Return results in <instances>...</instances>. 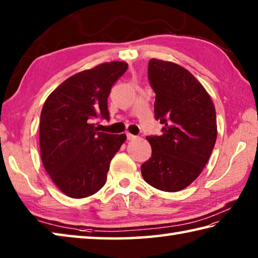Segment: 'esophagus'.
<instances>
[{
    "mask_svg": "<svg viewBox=\"0 0 258 258\" xmlns=\"http://www.w3.org/2000/svg\"><path fill=\"white\" fill-rule=\"evenodd\" d=\"M126 137H127V140H128V141H133V140L137 139V137H135V135L131 134V133H127V134H126Z\"/></svg>",
    "mask_w": 258,
    "mask_h": 258,
    "instance_id": "1",
    "label": "esophagus"
}]
</instances>
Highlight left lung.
Returning <instances> with one entry per match:
<instances>
[{
	"instance_id": "1",
	"label": "left lung",
	"mask_w": 258,
	"mask_h": 258,
	"mask_svg": "<svg viewBox=\"0 0 258 258\" xmlns=\"http://www.w3.org/2000/svg\"><path fill=\"white\" fill-rule=\"evenodd\" d=\"M149 81L156 92L154 116L163 124L160 137H148L152 156L141 166L154 188L178 191L202 172L217 141L213 101L198 79L180 65L151 58Z\"/></svg>"
}]
</instances>
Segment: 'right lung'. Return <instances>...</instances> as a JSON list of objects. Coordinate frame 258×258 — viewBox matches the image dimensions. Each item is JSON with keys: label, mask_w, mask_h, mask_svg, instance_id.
<instances>
[{"label": "right lung", "mask_w": 258, "mask_h": 258, "mask_svg": "<svg viewBox=\"0 0 258 258\" xmlns=\"http://www.w3.org/2000/svg\"><path fill=\"white\" fill-rule=\"evenodd\" d=\"M125 62H107L62 82L47 97L39 121L40 157L60 191L72 199L97 193L126 135L98 132L95 118L109 119L107 99L126 72Z\"/></svg>", "instance_id": "obj_1"}]
</instances>
